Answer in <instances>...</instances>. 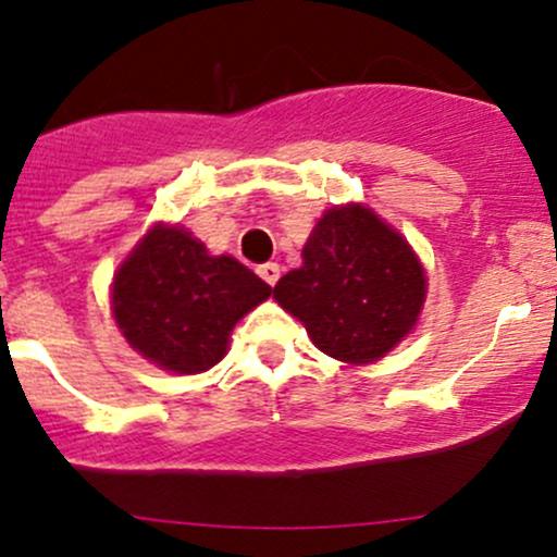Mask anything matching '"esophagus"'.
<instances>
[{"mask_svg":"<svg viewBox=\"0 0 557 557\" xmlns=\"http://www.w3.org/2000/svg\"><path fill=\"white\" fill-rule=\"evenodd\" d=\"M257 272H259V277L264 280L267 285H277V280H280V264H274V261H270V264H261Z\"/></svg>","mask_w":557,"mask_h":557,"instance_id":"34e87169","label":"esophagus"}]
</instances>
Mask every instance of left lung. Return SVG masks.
I'll use <instances>...</instances> for the list:
<instances>
[{"label": "left lung", "instance_id": "1", "mask_svg": "<svg viewBox=\"0 0 557 557\" xmlns=\"http://www.w3.org/2000/svg\"><path fill=\"white\" fill-rule=\"evenodd\" d=\"M300 257L304 264L274 285V300L322 354L372 363L413 330L426 298L424 267L369 207L327 209Z\"/></svg>", "mask_w": 557, "mask_h": 557}]
</instances>
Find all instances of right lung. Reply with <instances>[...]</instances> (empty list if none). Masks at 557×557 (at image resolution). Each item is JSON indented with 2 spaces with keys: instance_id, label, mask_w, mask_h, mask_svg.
<instances>
[{
  "instance_id": "add662e5",
  "label": "right lung",
  "mask_w": 557,
  "mask_h": 557,
  "mask_svg": "<svg viewBox=\"0 0 557 557\" xmlns=\"http://www.w3.org/2000/svg\"><path fill=\"white\" fill-rule=\"evenodd\" d=\"M270 293L238 259L209 257L188 230L154 225L114 274L112 314L146 361L201 374L222 361L238 319Z\"/></svg>"
}]
</instances>
